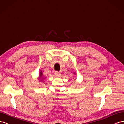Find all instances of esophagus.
I'll list each match as a JSON object with an SVG mask.
<instances>
[{
	"label": "esophagus",
	"mask_w": 124,
	"mask_h": 124,
	"mask_svg": "<svg viewBox=\"0 0 124 124\" xmlns=\"http://www.w3.org/2000/svg\"><path fill=\"white\" fill-rule=\"evenodd\" d=\"M54 74H55V76H58V77H59V76H61V74H60V72H58V71H56V72H55Z\"/></svg>",
	"instance_id": "1"
}]
</instances>
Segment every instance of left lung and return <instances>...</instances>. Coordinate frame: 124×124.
Segmentation results:
<instances>
[{
	"mask_svg": "<svg viewBox=\"0 0 124 124\" xmlns=\"http://www.w3.org/2000/svg\"><path fill=\"white\" fill-rule=\"evenodd\" d=\"M74 74H75V73H74Z\"/></svg>",
	"mask_w": 124,
	"mask_h": 124,
	"instance_id": "left-lung-1",
	"label": "left lung"
}]
</instances>
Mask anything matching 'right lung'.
<instances>
[{"mask_svg": "<svg viewBox=\"0 0 124 124\" xmlns=\"http://www.w3.org/2000/svg\"><path fill=\"white\" fill-rule=\"evenodd\" d=\"M39 80L40 81H42V79H44V77H42V73L41 71H40V73H39Z\"/></svg>", "mask_w": 124, "mask_h": 124, "instance_id": "1", "label": "right lung"}]
</instances>
